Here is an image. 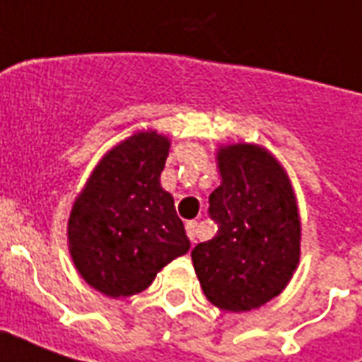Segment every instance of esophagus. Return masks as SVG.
<instances>
[{
    "mask_svg": "<svg viewBox=\"0 0 362 362\" xmlns=\"http://www.w3.org/2000/svg\"><path fill=\"white\" fill-rule=\"evenodd\" d=\"M187 235H189V240L194 242V238H197V222H187Z\"/></svg>",
    "mask_w": 362,
    "mask_h": 362,
    "instance_id": "obj_1",
    "label": "esophagus"
}]
</instances>
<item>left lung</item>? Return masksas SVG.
I'll return each instance as SVG.
<instances>
[{"mask_svg": "<svg viewBox=\"0 0 362 362\" xmlns=\"http://www.w3.org/2000/svg\"><path fill=\"white\" fill-rule=\"evenodd\" d=\"M216 161L222 183L210 194L209 212L218 232L191 257L210 304L247 312L279 296L298 267V204L288 173L267 148L220 146Z\"/></svg>", "mask_w": 362, "mask_h": 362, "instance_id": "1", "label": "left lung"}]
</instances>
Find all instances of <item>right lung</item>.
Masks as SVG:
<instances>
[{
	"instance_id": "right-lung-1",
	"label": "right lung",
	"mask_w": 362,
	"mask_h": 362,
	"mask_svg": "<svg viewBox=\"0 0 362 362\" xmlns=\"http://www.w3.org/2000/svg\"><path fill=\"white\" fill-rule=\"evenodd\" d=\"M171 140L138 130L91 171L68 218V250L79 276L111 298L146 291L191 242L160 177Z\"/></svg>"
}]
</instances>
